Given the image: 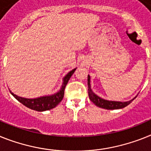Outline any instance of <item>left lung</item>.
I'll return each instance as SVG.
<instances>
[{"mask_svg":"<svg viewBox=\"0 0 151 151\" xmlns=\"http://www.w3.org/2000/svg\"><path fill=\"white\" fill-rule=\"evenodd\" d=\"M87 84H88V95L89 98L93 104L97 107L101 108L107 109V110H115V109H121L127 107L132 102L133 100L127 102H117V101H109L104 100L93 93L91 88L90 84V76H87Z\"/></svg>","mask_w":151,"mask_h":151,"instance_id":"left-lung-1","label":"left lung"}]
</instances>
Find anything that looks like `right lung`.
Returning <instances> with one entry per match:
<instances>
[{
    "mask_svg": "<svg viewBox=\"0 0 151 151\" xmlns=\"http://www.w3.org/2000/svg\"><path fill=\"white\" fill-rule=\"evenodd\" d=\"M75 70L76 68L72 70L71 71L69 72L66 75L64 79V83L62 85L61 89L60 90L59 92L52 95V96H46V97H39V98H36V99H26V98H22V97H20L17 95L14 94L13 93H11H11L17 101H20L22 104H24L28 108L37 111H48V110L54 108L56 106H58L59 103H60V101L63 100L66 86L68 84V81Z\"/></svg>",
    "mask_w": 151,
    "mask_h": 151,
    "instance_id": "add662e5",
    "label": "right lung"
}]
</instances>
